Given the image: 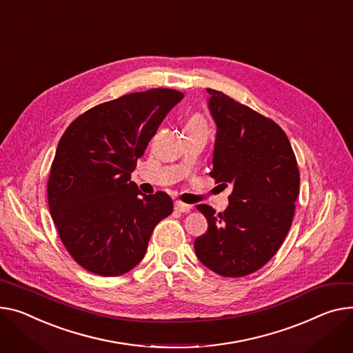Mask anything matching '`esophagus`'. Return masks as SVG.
<instances>
[{
  "label": "esophagus",
  "mask_w": 353,
  "mask_h": 353,
  "mask_svg": "<svg viewBox=\"0 0 353 353\" xmlns=\"http://www.w3.org/2000/svg\"><path fill=\"white\" fill-rule=\"evenodd\" d=\"M174 210L179 211V213H189V211L192 210V205L181 203V201H176L174 203Z\"/></svg>",
  "instance_id": "obj_1"
}]
</instances>
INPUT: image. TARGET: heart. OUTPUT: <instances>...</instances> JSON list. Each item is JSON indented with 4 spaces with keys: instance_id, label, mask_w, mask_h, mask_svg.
I'll return each instance as SVG.
<instances>
[{
    "instance_id": "b5f03b06",
    "label": "heart",
    "mask_w": 353,
    "mask_h": 353,
    "mask_svg": "<svg viewBox=\"0 0 353 353\" xmlns=\"http://www.w3.org/2000/svg\"><path fill=\"white\" fill-rule=\"evenodd\" d=\"M192 129H205V123L200 114H193L189 117V121L185 123V130Z\"/></svg>"
}]
</instances>
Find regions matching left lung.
Listing matches in <instances>:
<instances>
[{
  "label": "left lung",
  "instance_id": "obj_1",
  "mask_svg": "<svg viewBox=\"0 0 353 353\" xmlns=\"http://www.w3.org/2000/svg\"><path fill=\"white\" fill-rule=\"evenodd\" d=\"M217 134L210 176L232 187L220 214L199 204L208 230L194 241L199 260L223 276H244L265 265L284 243L299 194L291 143L275 122L207 89Z\"/></svg>",
  "mask_w": 353,
  "mask_h": 353
}]
</instances>
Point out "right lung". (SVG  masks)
Instances as JSON below:
<instances>
[{
    "label": "right lung",
    "mask_w": 353,
    "mask_h": 353,
    "mask_svg": "<svg viewBox=\"0 0 353 353\" xmlns=\"http://www.w3.org/2000/svg\"><path fill=\"white\" fill-rule=\"evenodd\" d=\"M181 99L173 89L130 93L89 109L62 134L48 204L65 248L85 270L102 276L130 271L156 224L172 214L170 196L140 193L130 173Z\"/></svg>",
    "instance_id": "add662e5"
}]
</instances>
